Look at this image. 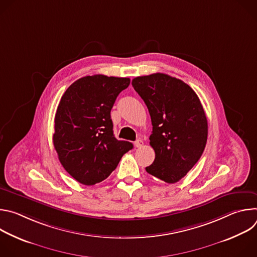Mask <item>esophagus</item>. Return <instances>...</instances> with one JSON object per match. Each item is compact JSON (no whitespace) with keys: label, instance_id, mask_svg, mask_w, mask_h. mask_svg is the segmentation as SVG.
Instances as JSON below:
<instances>
[{"label":"esophagus","instance_id":"esophagus-1","mask_svg":"<svg viewBox=\"0 0 257 257\" xmlns=\"http://www.w3.org/2000/svg\"><path fill=\"white\" fill-rule=\"evenodd\" d=\"M142 144H143V141L141 140V139H137L135 142H134V145H135V148H137V149H139V148H141L142 146Z\"/></svg>","mask_w":257,"mask_h":257}]
</instances>
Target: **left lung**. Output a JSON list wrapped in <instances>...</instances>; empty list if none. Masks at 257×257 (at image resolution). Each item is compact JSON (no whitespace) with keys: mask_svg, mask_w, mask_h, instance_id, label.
I'll use <instances>...</instances> for the list:
<instances>
[{"mask_svg":"<svg viewBox=\"0 0 257 257\" xmlns=\"http://www.w3.org/2000/svg\"><path fill=\"white\" fill-rule=\"evenodd\" d=\"M132 86L145 102L153 124L150 144L155 150L149 174L176 183L200 159L207 140V120L194 90L164 73L139 76Z\"/></svg>","mask_w":257,"mask_h":257,"instance_id":"obj_1","label":"left lung"}]
</instances>
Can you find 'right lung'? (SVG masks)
<instances>
[{"label": "right lung", "instance_id": "right-lung-1", "mask_svg": "<svg viewBox=\"0 0 257 257\" xmlns=\"http://www.w3.org/2000/svg\"><path fill=\"white\" fill-rule=\"evenodd\" d=\"M129 78L85 76L63 94L55 116L53 142L60 163L76 181L94 185L106 179L133 149L114 136L111 109Z\"/></svg>", "mask_w": 257, "mask_h": 257}]
</instances>
